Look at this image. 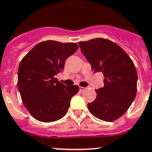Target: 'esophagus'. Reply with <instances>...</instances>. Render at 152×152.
Masks as SVG:
<instances>
[{
    "mask_svg": "<svg viewBox=\"0 0 152 152\" xmlns=\"http://www.w3.org/2000/svg\"><path fill=\"white\" fill-rule=\"evenodd\" d=\"M79 89H80V92H82V91H83L84 90H86L85 87H79Z\"/></svg>",
    "mask_w": 152,
    "mask_h": 152,
    "instance_id": "1",
    "label": "esophagus"
}]
</instances>
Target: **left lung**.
<instances>
[{
    "mask_svg": "<svg viewBox=\"0 0 152 152\" xmlns=\"http://www.w3.org/2000/svg\"><path fill=\"white\" fill-rule=\"evenodd\" d=\"M94 73L101 72L104 86L96 90V98L88 103L96 118L113 121L130 108L136 97L137 72L130 56L118 44L104 38L78 42Z\"/></svg>",
    "mask_w": 152,
    "mask_h": 152,
    "instance_id": "8db88e82",
    "label": "left lung"
}]
</instances>
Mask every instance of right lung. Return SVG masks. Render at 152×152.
Masks as SVG:
<instances>
[{
	"label": "right lung",
	"instance_id": "add662e5",
	"mask_svg": "<svg viewBox=\"0 0 152 152\" xmlns=\"http://www.w3.org/2000/svg\"><path fill=\"white\" fill-rule=\"evenodd\" d=\"M75 43L41 42L22 59L18 70V89L30 114L41 122L61 119L68 112L77 86H66L56 78L67 58L76 52Z\"/></svg>",
	"mask_w": 152,
	"mask_h": 152
}]
</instances>
